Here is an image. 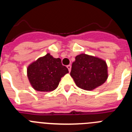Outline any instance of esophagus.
<instances>
[{
  "label": "esophagus",
  "instance_id": "34e87169",
  "mask_svg": "<svg viewBox=\"0 0 132 132\" xmlns=\"http://www.w3.org/2000/svg\"><path fill=\"white\" fill-rule=\"evenodd\" d=\"M67 69H69V72L71 71V65H67Z\"/></svg>",
  "mask_w": 132,
  "mask_h": 132
}]
</instances>
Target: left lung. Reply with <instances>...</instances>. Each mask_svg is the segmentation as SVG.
Wrapping results in <instances>:
<instances>
[{
    "label": "left lung",
    "instance_id": "left-lung-1",
    "mask_svg": "<svg viewBox=\"0 0 132 132\" xmlns=\"http://www.w3.org/2000/svg\"><path fill=\"white\" fill-rule=\"evenodd\" d=\"M70 74L78 87L93 90L106 81L108 65L101 58L81 53L75 57Z\"/></svg>",
    "mask_w": 132,
    "mask_h": 132
}]
</instances>
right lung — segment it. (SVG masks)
I'll use <instances>...</instances> for the list:
<instances>
[{"label": "right lung", "mask_w": 132, "mask_h": 132, "mask_svg": "<svg viewBox=\"0 0 132 132\" xmlns=\"http://www.w3.org/2000/svg\"><path fill=\"white\" fill-rule=\"evenodd\" d=\"M69 73L60 58H54L50 53L40 57L28 66L27 76L32 88L41 92L53 91L61 79Z\"/></svg>", "instance_id": "obj_1"}]
</instances>
